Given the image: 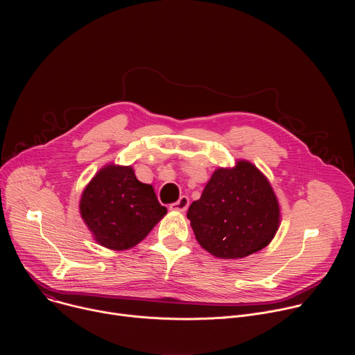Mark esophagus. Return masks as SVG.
<instances>
[{
  "instance_id": "obj_1",
  "label": "esophagus",
  "mask_w": 355,
  "mask_h": 355,
  "mask_svg": "<svg viewBox=\"0 0 355 355\" xmlns=\"http://www.w3.org/2000/svg\"><path fill=\"white\" fill-rule=\"evenodd\" d=\"M188 205H189V198L182 195V196H180V199L177 202H173V204H170V209L184 212L188 208Z\"/></svg>"
}]
</instances>
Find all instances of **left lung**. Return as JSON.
<instances>
[{
    "label": "left lung",
    "instance_id": "8db88e82",
    "mask_svg": "<svg viewBox=\"0 0 355 355\" xmlns=\"http://www.w3.org/2000/svg\"><path fill=\"white\" fill-rule=\"evenodd\" d=\"M187 218L198 243L212 256L244 259L275 236L279 205L268 180L248 162L216 170Z\"/></svg>",
    "mask_w": 355,
    "mask_h": 355
}]
</instances>
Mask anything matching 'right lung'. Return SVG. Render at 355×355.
<instances>
[{"instance_id":"add662e5","label":"right lung","mask_w":355,"mask_h":355,"mask_svg":"<svg viewBox=\"0 0 355 355\" xmlns=\"http://www.w3.org/2000/svg\"><path fill=\"white\" fill-rule=\"evenodd\" d=\"M80 212L101 245L119 251L141 241L167 208L153 187L136 178L132 167L107 166L84 189Z\"/></svg>"}]
</instances>
